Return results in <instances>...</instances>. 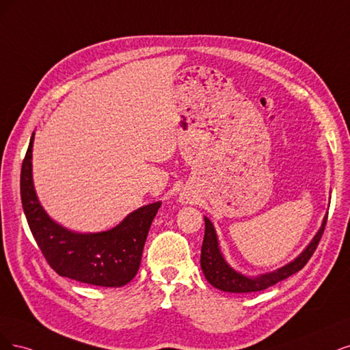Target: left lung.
I'll use <instances>...</instances> for the list:
<instances>
[{
  "label": "left lung",
  "mask_w": 350,
  "mask_h": 350,
  "mask_svg": "<svg viewBox=\"0 0 350 350\" xmlns=\"http://www.w3.org/2000/svg\"><path fill=\"white\" fill-rule=\"evenodd\" d=\"M327 217L323 221V225L317 235L314 237V240L310 243V245L304 250L299 257H297L294 262L286 265L273 273L262 275L258 278H247L240 273H237L227 263H225L224 257L219 253L217 234L213 230L212 222L205 218V237L204 243H202V252H200V266L202 270L212 286H215L225 292H237V294H244V292H258L265 291L269 286L276 285L278 282L289 278L294 275L308 263L311 256L314 254L315 249L321 240L323 232L325 230Z\"/></svg>",
  "instance_id": "obj_1"
}]
</instances>
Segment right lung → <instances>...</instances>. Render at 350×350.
<instances>
[{
    "label": "right lung",
    "mask_w": 350,
    "mask_h": 350,
    "mask_svg": "<svg viewBox=\"0 0 350 350\" xmlns=\"http://www.w3.org/2000/svg\"><path fill=\"white\" fill-rule=\"evenodd\" d=\"M31 145L21 164L20 195L30 231L48 265L59 276L83 284L118 288L137 275L146 235L161 202L132 212L118 227L98 234H74L55 224L36 198L31 182Z\"/></svg>",
    "instance_id": "add662e5"
}]
</instances>
